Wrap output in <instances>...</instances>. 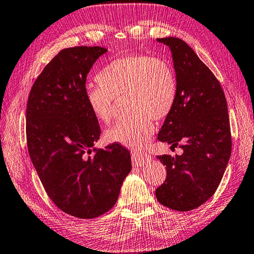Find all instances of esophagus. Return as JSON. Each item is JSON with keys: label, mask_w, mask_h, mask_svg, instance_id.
I'll use <instances>...</instances> for the list:
<instances>
[{"label": "esophagus", "mask_w": 254, "mask_h": 254, "mask_svg": "<svg viewBox=\"0 0 254 254\" xmlns=\"http://www.w3.org/2000/svg\"><path fill=\"white\" fill-rule=\"evenodd\" d=\"M131 155H132V163L133 165H135V167H142V165H144L147 160H149V156L141 153V152H131Z\"/></svg>", "instance_id": "obj_1"}]
</instances>
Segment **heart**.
<instances>
[{
	"label": "heart",
	"instance_id": "1",
	"mask_svg": "<svg viewBox=\"0 0 254 254\" xmlns=\"http://www.w3.org/2000/svg\"><path fill=\"white\" fill-rule=\"evenodd\" d=\"M98 87L85 91L86 107L99 122L109 124L113 100L127 96L130 117L105 132L111 143L141 150L149 143L155 127L172 112L178 95L173 67L163 59L145 54H127L105 65L96 75Z\"/></svg>",
	"mask_w": 254,
	"mask_h": 254
}]
</instances>
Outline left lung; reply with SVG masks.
<instances>
[{
    "mask_svg": "<svg viewBox=\"0 0 254 254\" xmlns=\"http://www.w3.org/2000/svg\"><path fill=\"white\" fill-rule=\"evenodd\" d=\"M171 50L178 95L158 139L180 145L181 155H159L167 179L155 190L161 204L175 211L196 209L214 194L231 155V130L224 92L213 73L178 38L156 39Z\"/></svg>",
    "mask_w": 254,
    "mask_h": 254,
    "instance_id": "8db88e82",
    "label": "left lung"
}]
</instances>
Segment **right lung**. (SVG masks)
Returning a JSON list of instances; mask_svg holds the SVG:
<instances>
[{"mask_svg":"<svg viewBox=\"0 0 254 254\" xmlns=\"http://www.w3.org/2000/svg\"><path fill=\"white\" fill-rule=\"evenodd\" d=\"M101 47L64 49L35 80L26 107V142L44 190L60 210L93 219L117 203L130 173L131 155L112 143L96 149L101 128L85 102L92 65Z\"/></svg>","mask_w":254,"mask_h":254,"instance_id":"obj_1","label":"right lung"}]
</instances>
